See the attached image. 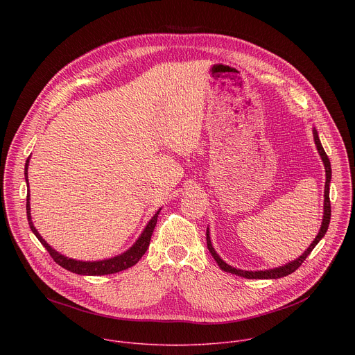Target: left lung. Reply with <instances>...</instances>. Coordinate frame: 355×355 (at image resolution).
I'll return each mask as SVG.
<instances>
[{
	"label": "left lung",
	"instance_id": "8db88e82",
	"mask_svg": "<svg viewBox=\"0 0 355 355\" xmlns=\"http://www.w3.org/2000/svg\"><path fill=\"white\" fill-rule=\"evenodd\" d=\"M313 137H315L316 147H318V150H319V155H320V157H322V160H323V164H324V168H326L323 222H322V227H320V230H319V234L316 236V239L313 240V243L308 247V250H306L305 252H303V254H302L299 259H296V260H293V261H291V263H288V264H285V266H282V267H279V268L267 270V271H241V270H236V268L227 266V264L216 254V251L214 250L212 243H211L209 230H207V244H208V250L211 251L212 257L215 259V261L218 263V266L220 267V270H223V271H226V272H230V274H236V275H239V277L248 278V279H277V278L286 277V275L295 272V271L302 266V263L306 260V257L311 254L312 250L316 247V244H318V243L322 240V237L326 234V232H327V229H329V223H330V216H331L330 196H329V193H330V180H331V166H330V160H329V157H327V155H326V151H324V148H323V146H322V143H320V140H319V136H318L316 129H313Z\"/></svg>",
	"mask_w": 355,
	"mask_h": 355
}]
</instances>
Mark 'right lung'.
Wrapping results in <instances>:
<instances>
[{
	"mask_svg": "<svg viewBox=\"0 0 355 355\" xmlns=\"http://www.w3.org/2000/svg\"><path fill=\"white\" fill-rule=\"evenodd\" d=\"M28 163H29V159L26 160V164H25V180H26V182H28ZM159 214H160V211H157V214L153 218H151V220L147 223V226H146L144 232L141 233V236L139 237V240L126 252H123V254H121L118 257H114V259H110V260L94 261V263H91V261H77V260L67 259V257L62 256L60 252L53 250L42 239V236L37 233V230L35 229V226L31 220L32 218H31V207H29V192H28V196H26V216H28L31 230L35 233L37 240L49 251L50 257H52L60 267H63V268H66L71 272L80 274V275H108V274H115V272H119V271H123V270H128V268L133 267L141 259V256L148 248L151 234H153V230H155L156 223H157Z\"/></svg>",
	"mask_w": 355,
	"mask_h": 355,
	"instance_id": "obj_1",
	"label": "right lung"
}]
</instances>
